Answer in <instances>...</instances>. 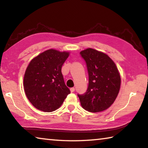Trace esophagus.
Here are the masks:
<instances>
[{
  "label": "esophagus",
  "instance_id": "34e87169",
  "mask_svg": "<svg viewBox=\"0 0 148 148\" xmlns=\"http://www.w3.org/2000/svg\"><path fill=\"white\" fill-rule=\"evenodd\" d=\"M74 91H75V88H74V87H72V88H71V91L72 92H74Z\"/></svg>",
  "mask_w": 148,
  "mask_h": 148
}]
</instances>
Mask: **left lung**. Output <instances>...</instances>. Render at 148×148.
Listing matches in <instances>:
<instances>
[{
  "instance_id": "obj_1",
  "label": "left lung",
  "mask_w": 148,
  "mask_h": 148,
  "mask_svg": "<svg viewBox=\"0 0 148 148\" xmlns=\"http://www.w3.org/2000/svg\"><path fill=\"white\" fill-rule=\"evenodd\" d=\"M89 75L87 91L77 95L83 108L100 112L114 103L119 93L121 77L116 64L108 56L92 48L80 52Z\"/></svg>"
}]
</instances>
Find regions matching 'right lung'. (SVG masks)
<instances>
[{"instance_id":"obj_1","label":"right lung","mask_w":148,"mask_h":148,"mask_svg":"<svg viewBox=\"0 0 148 148\" xmlns=\"http://www.w3.org/2000/svg\"><path fill=\"white\" fill-rule=\"evenodd\" d=\"M69 56V52L50 49L30 62L24 75L23 86L27 99L36 108L45 112L55 111L71 93L61 72Z\"/></svg>"}]
</instances>
